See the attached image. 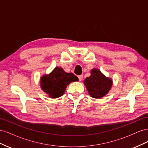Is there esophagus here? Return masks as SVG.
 Instances as JSON below:
<instances>
[{
    "instance_id": "obj_1",
    "label": "esophagus",
    "mask_w": 148,
    "mask_h": 148,
    "mask_svg": "<svg viewBox=\"0 0 148 148\" xmlns=\"http://www.w3.org/2000/svg\"><path fill=\"white\" fill-rule=\"evenodd\" d=\"M78 79H79V81H82V79H83V75H79V76H78Z\"/></svg>"
}]
</instances>
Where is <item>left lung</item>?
<instances>
[{"mask_svg":"<svg viewBox=\"0 0 148 148\" xmlns=\"http://www.w3.org/2000/svg\"><path fill=\"white\" fill-rule=\"evenodd\" d=\"M112 79L107 77L97 69L91 70L90 77L84 81L89 95L96 99H101L109 92L112 86Z\"/></svg>","mask_w":148,"mask_h":148,"instance_id":"1","label":"left lung"}]
</instances>
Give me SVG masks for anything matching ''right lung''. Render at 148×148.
Instances as JSON below:
<instances>
[{"mask_svg": "<svg viewBox=\"0 0 148 148\" xmlns=\"http://www.w3.org/2000/svg\"><path fill=\"white\" fill-rule=\"evenodd\" d=\"M78 80L71 73H66L60 67H56L49 74L43 75L40 78V86L42 90L52 99L64 95L66 86Z\"/></svg>", "mask_w": 148, "mask_h": 148, "instance_id": "right-lung-1", "label": "right lung"}]
</instances>
